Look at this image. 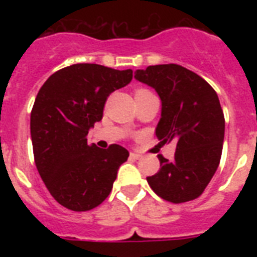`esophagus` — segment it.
Returning <instances> with one entry per match:
<instances>
[{
  "label": "esophagus",
  "mask_w": 257,
  "mask_h": 257,
  "mask_svg": "<svg viewBox=\"0 0 257 257\" xmlns=\"http://www.w3.org/2000/svg\"><path fill=\"white\" fill-rule=\"evenodd\" d=\"M131 159H133V160H140L141 155H139V153L132 152V153H131Z\"/></svg>",
  "instance_id": "esophagus-1"
}]
</instances>
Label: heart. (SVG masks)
Segmentation results:
<instances>
[{"instance_id": "heart-1", "label": "heart", "mask_w": 257, "mask_h": 257, "mask_svg": "<svg viewBox=\"0 0 257 257\" xmlns=\"http://www.w3.org/2000/svg\"><path fill=\"white\" fill-rule=\"evenodd\" d=\"M141 90H143V89H141Z\"/></svg>"}]
</instances>
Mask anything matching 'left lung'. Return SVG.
Listing matches in <instances>:
<instances>
[{
  "label": "left lung",
  "instance_id": "obj_1",
  "mask_svg": "<svg viewBox=\"0 0 257 257\" xmlns=\"http://www.w3.org/2000/svg\"><path fill=\"white\" fill-rule=\"evenodd\" d=\"M135 78L152 86L160 97L157 139L163 144L176 143L173 160L159 155L160 171L147 181L157 196L171 203L197 199L221 159L225 121L219 97L199 74L176 64L137 69Z\"/></svg>",
  "mask_w": 257,
  "mask_h": 257
}]
</instances>
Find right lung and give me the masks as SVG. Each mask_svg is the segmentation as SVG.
Returning <instances> with one entry per match:
<instances>
[{"instance_id": "add662e5", "label": "right lung", "mask_w": 257, "mask_h": 257, "mask_svg": "<svg viewBox=\"0 0 257 257\" xmlns=\"http://www.w3.org/2000/svg\"><path fill=\"white\" fill-rule=\"evenodd\" d=\"M132 69L74 64L53 73L30 113L37 171L54 200L70 211H89L112 191L117 171L128 160L121 145H88L89 129L102 118L105 101L132 81Z\"/></svg>"}]
</instances>
